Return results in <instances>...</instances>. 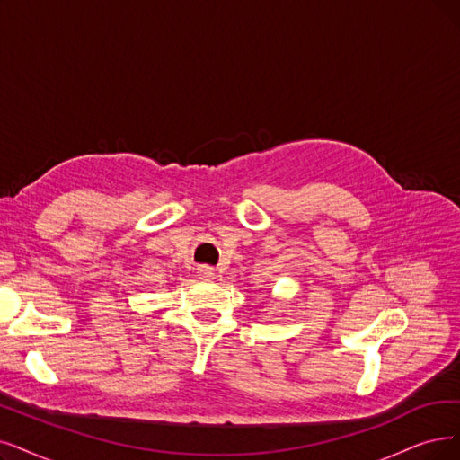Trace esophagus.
Listing matches in <instances>:
<instances>
[{"instance_id":"34e87169","label":"esophagus","mask_w":460,"mask_h":460,"mask_svg":"<svg viewBox=\"0 0 460 460\" xmlns=\"http://www.w3.org/2000/svg\"><path fill=\"white\" fill-rule=\"evenodd\" d=\"M198 275H199V279H213L215 278V271H213V268L211 266H199L198 268Z\"/></svg>"}]
</instances>
